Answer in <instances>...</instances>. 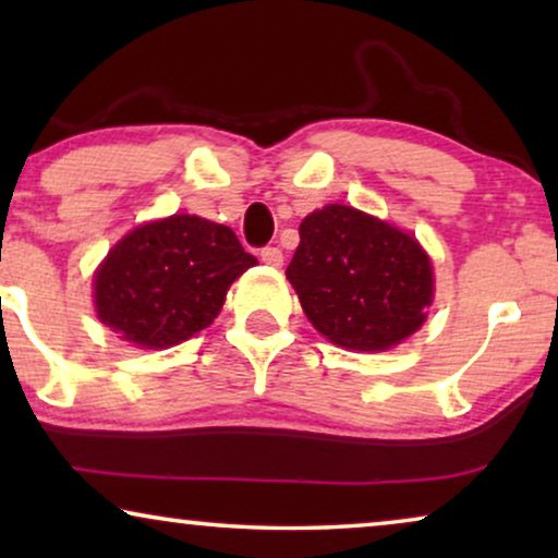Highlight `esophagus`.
I'll return each mask as SVG.
<instances>
[{
  "label": "esophagus",
  "mask_w": 558,
  "mask_h": 558,
  "mask_svg": "<svg viewBox=\"0 0 558 558\" xmlns=\"http://www.w3.org/2000/svg\"><path fill=\"white\" fill-rule=\"evenodd\" d=\"M262 262L266 266H274V269H279V266L284 264V254H281V248H277V246H266V248H262Z\"/></svg>",
  "instance_id": "1"
}]
</instances>
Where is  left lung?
I'll return each mask as SVG.
<instances>
[{
	"label": "left lung",
	"mask_w": 558,
	"mask_h": 558,
	"mask_svg": "<svg viewBox=\"0 0 558 558\" xmlns=\"http://www.w3.org/2000/svg\"><path fill=\"white\" fill-rule=\"evenodd\" d=\"M287 279L315 330L357 353L399 345L434 300L432 262L414 235L350 205L302 220Z\"/></svg>",
	"instance_id": "8db88e82"
}]
</instances>
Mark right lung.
Segmentation results:
<instances>
[{"mask_svg":"<svg viewBox=\"0 0 558 558\" xmlns=\"http://www.w3.org/2000/svg\"><path fill=\"white\" fill-rule=\"evenodd\" d=\"M256 266L228 226L197 216L126 233L94 277L98 319L136 348H170L218 317L228 287Z\"/></svg>","mask_w":558,"mask_h":558,"instance_id":"right-lung-1","label":"right lung"}]
</instances>
